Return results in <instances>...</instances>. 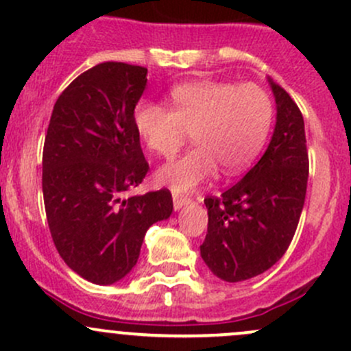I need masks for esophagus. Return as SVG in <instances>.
<instances>
[{"label": "esophagus", "mask_w": 351, "mask_h": 351, "mask_svg": "<svg viewBox=\"0 0 351 351\" xmlns=\"http://www.w3.org/2000/svg\"><path fill=\"white\" fill-rule=\"evenodd\" d=\"M188 204H190V198L182 197V195H173V206H175V210L183 208Z\"/></svg>", "instance_id": "obj_1"}]
</instances>
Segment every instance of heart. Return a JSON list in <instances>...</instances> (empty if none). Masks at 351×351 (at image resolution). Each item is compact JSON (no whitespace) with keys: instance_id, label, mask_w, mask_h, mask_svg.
I'll return each mask as SVG.
<instances>
[{"instance_id":"1","label":"heart","mask_w":351,"mask_h":351,"mask_svg":"<svg viewBox=\"0 0 351 351\" xmlns=\"http://www.w3.org/2000/svg\"><path fill=\"white\" fill-rule=\"evenodd\" d=\"M274 104L256 84L235 86L195 80L171 90V109L139 102L132 114L136 132L153 153L168 156L193 134V149L160 166L156 180L176 193L193 190L212 178L243 171L263 151L271 134Z\"/></svg>"}]
</instances>
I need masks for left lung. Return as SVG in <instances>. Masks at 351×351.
I'll list each match as a JSON object with an SVG mask.
<instances>
[{
    "instance_id": "left-lung-1",
    "label": "left lung",
    "mask_w": 351,
    "mask_h": 351,
    "mask_svg": "<svg viewBox=\"0 0 351 351\" xmlns=\"http://www.w3.org/2000/svg\"><path fill=\"white\" fill-rule=\"evenodd\" d=\"M269 80L276 126L257 165L220 197L205 198L208 210L202 259L217 278L241 282L256 278L284 256L296 232L308 186L304 121L296 102Z\"/></svg>"
}]
</instances>
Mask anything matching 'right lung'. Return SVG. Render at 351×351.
Segmentation results:
<instances>
[{
    "instance_id": "right-lung-1",
    "label": "right lung",
    "mask_w": 351,
    "mask_h": 351,
    "mask_svg": "<svg viewBox=\"0 0 351 351\" xmlns=\"http://www.w3.org/2000/svg\"><path fill=\"white\" fill-rule=\"evenodd\" d=\"M147 69L104 62L57 99L43 146V202L55 247L80 278L101 286L128 276L146 230L173 212L168 190L124 197L149 165L132 124Z\"/></svg>"
}]
</instances>
